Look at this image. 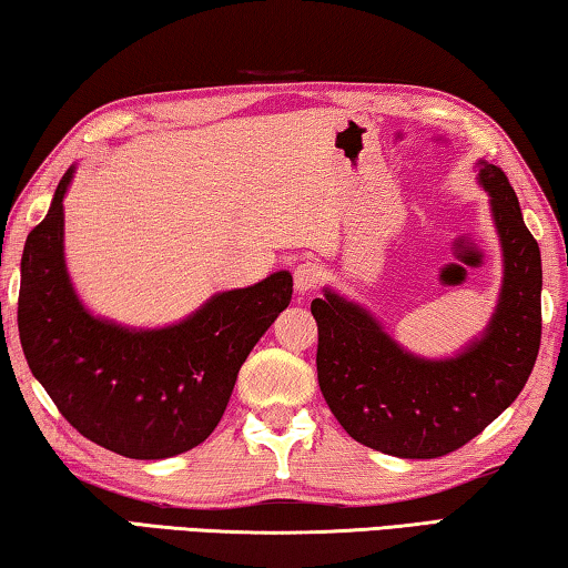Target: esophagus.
<instances>
[{"mask_svg":"<svg viewBox=\"0 0 568 568\" xmlns=\"http://www.w3.org/2000/svg\"><path fill=\"white\" fill-rule=\"evenodd\" d=\"M294 290L300 294H306L312 290H317V284L322 282V268L314 262H302L294 266Z\"/></svg>","mask_w":568,"mask_h":568,"instance_id":"34e87169","label":"esophagus"}]
</instances>
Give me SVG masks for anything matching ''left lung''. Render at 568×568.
Listing matches in <instances>:
<instances>
[{"label":"left lung","mask_w":568,"mask_h":568,"mask_svg":"<svg viewBox=\"0 0 568 568\" xmlns=\"http://www.w3.org/2000/svg\"><path fill=\"white\" fill-rule=\"evenodd\" d=\"M504 246V290L483 339L453 359H420L334 292L312 302L317 379L332 415L357 443L397 458H440L496 420L524 389L541 347V251L514 185L480 163Z\"/></svg>","instance_id":"8db88e82"}]
</instances>
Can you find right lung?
<instances>
[{"mask_svg":"<svg viewBox=\"0 0 568 568\" xmlns=\"http://www.w3.org/2000/svg\"><path fill=\"white\" fill-rule=\"evenodd\" d=\"M62 175L30 231L17 302L32 375L88 440L135 460L196 448L219 425L248 352L292 302V274L216 294L181 324L135 332L90 317L74 294L62 246Z\"/></svg>","mask_w":568,"mask_h":568,"instance_id":"right-lung-1","label":"right lung"}]
</instances>
